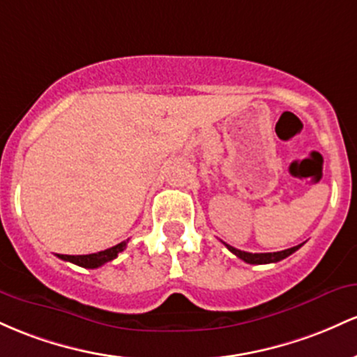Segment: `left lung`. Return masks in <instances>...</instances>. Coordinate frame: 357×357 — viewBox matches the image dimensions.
Instances as JSON below:
<instances>
[{"instance_id":"obj_1","label":"left lung","mask_w":357,"mask_h":357,"mask_svg":"<svg viewBox=\"0 0 357 357\" xmlns=\"http://www.w3.org/2000/svg\"><path fill=\"white\" fill-rule=\"evenodd\" d=\"M226 248L231 251L232 255H236L238 258H241L243 261L250 263V265H266V263L282 261V259H285L287 256L295 253L298 248H302V244H298V246H294V248H288V250H283V251H276V253H248V251L236 250V248L229 246V244H226Z\"/></svg>"}]
</instances>
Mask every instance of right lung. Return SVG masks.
Listing matches in <instances>:
<instances>
[{"mask_svg": "<svg viewBox=\"0 0 357 357\" xmlns=\"http://www.w3.org/2000/svg\"><path fill=\"white\" fill-rule=\"evenodd\" d=\"M126 244H128V239L126 241L116 244V246H113V248H107V250L99 251V253L79 255V256H70V255H57V256L60 259H63V261H70L77 266L91 268V270H94V268L102 266L104 263L113 261L114 258H118V255L121 253V251L126 250Z\"/></svg>", "mask_w": 357, "mask_h": 357, "instance_id": "obj_1", "label": "right lung"}]
</instances>
